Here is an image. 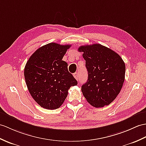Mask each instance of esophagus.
<instances>
[{
	"instance_id": "obj_1",
	"label": "esophagus",
	"mask_w": 146,
	"mask_h": 146,
	"mask_svg": "<svg viewBox=\"0 0 146 146\" xmlns=\"http://www.w3.org/2000/svg\"><path fill=\"white\" fill-rule=\"evenodd\" d=\"M73 76L74 77V78H75L76 80H78V79H79V73H78V72H76V73H74V74H73Z\"/></svg>"
}]
</instances>
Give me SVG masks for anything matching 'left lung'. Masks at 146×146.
<instances>
[{
    "label": "left lung",
    "instance_id": "1",
    "mask_svg": "<svg viewBox=\"0 0 146 146\" xmlns=\"http://www.w3.org/2000/svg\"><path fill=\"white\" fill-rule=\"evenodd\" d=\"M88 78L81 86L86 101L95 108L109 105L119 94L125 78L126 66L114 51L100 44L83 45Z\"/></svg>",
    "mask_w": 146,
    "mask_h": 146
}]
</instances>
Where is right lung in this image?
Returning a JSON list of instances; mask_svg holds the SVG:
<instances>
[{
    "instance_id": "obj_1",
    "label": "right lung",
    "mask_w": 146,
    "mask_h": 146,
    "mask_svg": "<svg viewBox=\"0 0 146 146\" xmlns=\"http://www.w3.org/2000/svg\"><path fill=\"white\" fill-rule=\"evenodd\" d=\"M71 45L50 43L37 49L27 61L24 76L29 93L40 106L56 110L63 103L68 91L78 84L62 60Z\"/></svg>"
}]
</instances>
